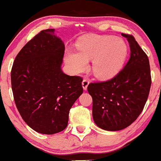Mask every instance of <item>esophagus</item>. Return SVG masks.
Wrapping results in <instances>:
<instances>
[{
	"label": "esophagus",
	"instance_id": "1",
	"mask_svg": "<svg viewBox=\"0 0 161 161\" xmlns=\"http://www.w3.org/2000/svg\"><path fill=\"white\" fill-rule=\"evenodd\" d=\"M89 84V81L87 80V79H84V80L82 81V88H83L84 90L87 89Z\"/></svg>",
	"mask_w": 161,
	"mask_h": 161
}]
</instances>
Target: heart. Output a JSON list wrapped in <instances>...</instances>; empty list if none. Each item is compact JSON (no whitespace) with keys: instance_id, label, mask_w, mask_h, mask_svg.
Segmentation results:
<instances>
[{"instance_id":"b5f03b06","label":"heart","mask_w":161,"mask_h":161,"mask_svg":"<svg viewBox=\"0 0 161 161\" xmlns=\"http://www.w3.org/2000/svg\"><path fill=\"white\" fill-rule=\"evenodd\" d=\"M75 52L67 53L66 62L74 73L83 72L92 60V71L96 77L106 79L122 68L128 53L126 43L114 36L86 35L78 40Z\"/></svg>"}]
</instances>
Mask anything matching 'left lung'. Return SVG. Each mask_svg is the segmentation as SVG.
<instances>
[{"label":"left lung","instance_id":"left-lung-1","mask_svg":"<svg viewBox=\"0 0 161 161\" xmlns=\"http://www.w3.org/2000/svg\"><path fill=\"white\" fill-rule=\"evenodd\" d=\"M130 46V58L115 76L105 82L90 83L92 116L98 128L116 131L131 125L140 115L151 85L147 56L131 35L121 33Z\"/></svg>","mask_w":161,"mask_h":161}]
</instances>
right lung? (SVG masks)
<instances>
[{
	"label": "right lung",
	"mask_w": 161,
	"mask_h": 161,
	"mask_svg": "<svg viewBox=\"0 0 161 161\" xmlns=\"http://www.w3.org/2000/svg\"><path fill=\"white\" fill-rule=\"evenodd\" d=\"M54 33L44 30L30 40L11 69L17 110L28 126L45 135L66 128L70 108L83 92L82 78L62 71L65 46Z\"/></svg>",
	"instance_id": "right-lung-1"
}]
</instances>
